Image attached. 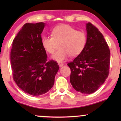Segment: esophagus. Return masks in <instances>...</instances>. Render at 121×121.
<instances>
[{
  "label": "esophagus",
  "instance_id": "34e87169",
  "mask_svg": "<svg viewBox=\"0 0 121 121\" xmlns=\"http://www.w3.org/2000/svg\"><path fill=\"white\" fill-rule=\"evenodd\" d=\"M58 65L60 67H62V66L64 65V64L63 63H58Z\"/></svg>",
  "mask_w": 121,
  "mask_h": 121
}]
</instances>
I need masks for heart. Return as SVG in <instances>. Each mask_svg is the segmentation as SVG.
Segmentation results:
<instances>
[{"label": "heart", "mask_w": 121, "mask_h": 121, "mask_svg": "<svg viewBox=\"0 0 121 121\" xmlns=\"http://www.w3.org/2000/svg\"><path fill=\"white\" fill-rule=\"evenodd\" d=\"M87 42L86 35L83 31H77L69 25L62 24L52 30V36H44L42 44L48 53L53 54L57 43H60L59 49L52 56V59L58 62L65 60L69 56L77 57L82 53Z\"/></svg>", "instance_id": "1"}]
</instances>
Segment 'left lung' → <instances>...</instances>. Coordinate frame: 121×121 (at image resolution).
<instances>
[{
	"mask_svg": "<svg viewBox=\"0 0 121 121\" xmlns=\"http://www.w3.org/2000/svg\"><path fill=\"white\" fill-rule=\"evenodd\" d=\"M87 42L85 48L73 62L70 82L76 91L90 94L95 92L108 76L110 51L103 35L94 25H86Z\"/></svg>",
	"mask_w": 121,
	"mask_h": 121,
	"instance_id": "obj_1",
	"label": "left lung"
}]
</instances>
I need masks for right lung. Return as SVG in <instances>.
Segmentation results:
<instances>
[{
  "mask_svg": "<svg viewBox=\"0 0 121 121\" xmlns=\"http://www.w3.org/2000/svg\"><path fill=\"white\" fill-rule=\"evenodd\" d=\"M44 22L26 23L13 42L10 62L13 79L25 92L39 96L50 90L59 70L57 62L47 60L42 44Z\"/></svg>",
  "mask_w": 121,
  "mask_h": 121,
  "instance_id": "1",
  "label": "right lung"
}]
</instances>
